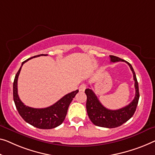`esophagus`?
I'll list each match as a JSON object with an SVG mask.
<instances>
[{"mask_svg": "<svg viewBox=\"0 0 155 155\" xmlns=\"http://www.w3.org/2000/svg\"><path fill=\"white\" fill-rule=\"evenodd\" d=\"M86 87H87L86 84H82L81 85H80L79 87H78V89H79V91H84L85 90V88H86Z\"/></svg>", "mask_w": 155, "mask_h": 155, "instance_id": "1", "label": "esophagus"}]
</instances>
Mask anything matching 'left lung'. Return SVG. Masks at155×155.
<instances>
[{"label":"left lung","mask_w":155,"mask_h":155,"mask_svg":"<svg viewBox=\"0 0 155 155\" xmlns=\"http://www.w3.org/2000/svg\"><path fill=\"white\" fill-rule=\"evenodd\" d=\"M110 62H125L128 64L132 71L134 86L136 90L135 97L133 101L126 107L117 110H110L101 104L97 97L91 89H85V93L87 95L86 109L89 118L96 126L106 128H115L126 122L134 114L137 109L138 100H139V91L138 84L135 72L131 64L115 55H109Z\"/></svg>","instance_id":"obj_1"}]
</instances>
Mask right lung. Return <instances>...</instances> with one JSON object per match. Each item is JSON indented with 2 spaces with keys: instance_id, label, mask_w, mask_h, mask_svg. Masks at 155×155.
I'll return each instance as SVG.
<instances>
[{
  "instance_id": "add662e5",
  "label": "right lung",
  "mask_w": 155,
  "mask_h": 155,
  "mask_svg": "<svg viewBox=\"0 0 155 155\" xmlns=\"http://www.w3.org/2000/svg\"><path fill=\"white\" fill-rule=\"evenodd\" d=\"M40 55H47V54H40L32 57L24 61L21 66L17 71L13 83V99L18 114L23 119L28 123L37 128L42 129H50L56 127L63 123L65 118L68 107L78 90L73 91L64 95L61 100L50 107L44 108H35L26 106L22 102L18 95L17 81L21 69L26 62L33 58Z\"/></svg>"
}]
</instances>
